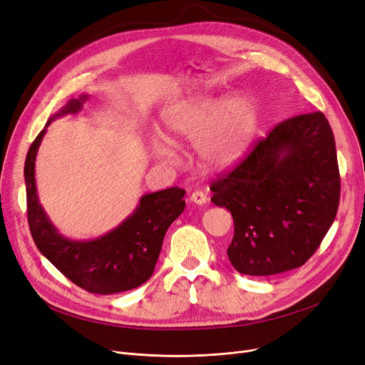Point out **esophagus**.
Listing matches in <instances>:
<instances>
[{
	"instance_id": "esophagus-1",
	"label": "esophagus",
	"mask_w": 365,
	"mask_h": 365,
	"mask_svg": "<svg viewBox=\"0 0 365 365\" xmlns=\"http://www.w3.org/2000/svg\"><path fill=\"white\" fill-rule=\"evenodd\" d=\"M190 201L192 202H195V204H200V205H202V204H205L207 202V195L202 192V190H194L192 194H190Z\"/></svg>"
}]
</instances>
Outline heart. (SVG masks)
Listing matches in <instances>:
<instances>
[{
	"instance_id": "obj_1",
	"label": "heart",
	"mask_w": 365,
	"mask_h": 365,
	"mask_svg": "<svg viewBox=\"0 0 365 365\" xmlns=\"http://www.w3.org/2000/svg\"><path fill=\"white\" fill-rule=\"evenodd\" d=\"M255 102L247 96H235L220 102L210 96H195L168 108L163 117V138L173 145L195 139L200 161L208 168H227L244 153L256 130ZM160 155L170 149L157 145Z\"/></svg>"
}]
</instances>
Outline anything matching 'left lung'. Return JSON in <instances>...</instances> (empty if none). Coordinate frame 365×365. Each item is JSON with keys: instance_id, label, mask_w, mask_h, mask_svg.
I'll use <instances>...</instances> for the list:
<instances>
[{"instance_id": "left-lung-1", "label": "left lung", "mask_w": 365, "mask_h": 365, "mask_svg": "<svg viewBox=\"0 0 365 365\" xmlns=\"http://www.w3.org/2000/svg\"><path fill=\"white\" fill-rule=\"evenodd\" d=\"M212 201L234 219L227 257L240 274L296 269L318 250L340 201L333 130L322 112L277 124L212 183Z\"/></svg>"}]
</instances>
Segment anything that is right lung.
Returning <instances> with one entry per match:
<instances>
[{
    "label": "right lung",
    "mask_w": 365,
    "mask_h": 365,
    "mask_svg": "<svg viewBox=\"0 0 365 365\" xmlns=\"http://www.w3.org/2000/svg\"><path fill=\"white\" fill-rule=\"evenodd\" d=\"M88 96L72 99L46 127L65 113H76ZM46 128L32 142L25 160L26 215L35 245L68 279L94 294H115L136 289L155 269L168 226L185 210L180 187H170L140 198L139 207L125 222L93 241H71L57 234L38 201L35 157Z\"/></svg>",
    "instance_id": "right-lung-1"
}]
</instances>
